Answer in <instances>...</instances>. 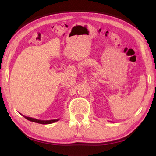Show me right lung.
<instances>
[{"label": "right lung", "instance_id": "right-lung-1", "mask_svg": "<svg viewBox=\"0 0 156 156\" xmlns=\"http://www.w3.org/2000/svg\"><path fill=\"white\" fill-rule=\"evenodd\" d=\"M23 117L25 118L26 119L31 121V122H36V123H39V124H42V125H48V124H51L54 123L55 122H57L60 120V118H58V119H54V120H38V119H36V118H30V117H27V116L23 115Z\"/></svg>", "mask_w": 156, "mask_h": 156}]
</instances>
